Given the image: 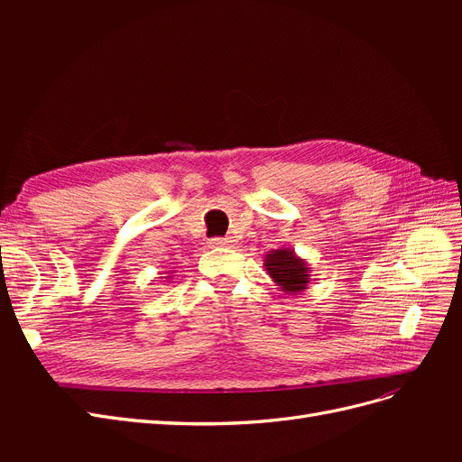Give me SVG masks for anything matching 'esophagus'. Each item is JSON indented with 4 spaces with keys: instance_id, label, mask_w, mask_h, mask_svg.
<instances>
[{
    "instance_id": "34e87169",
    "label": "esophagus",
    "mask_w": 462,
    "mask_h": 462,
    "mask_svg": "<svg viewBox=\"0 0 462 462\" xmlns=\"http://www.w3.org/2000/svg\"><path fill=\"white\" fill-rule=\"evenodd\" d=\"M231 243H233L231 239H221V236H214V239L208 241V245L214 246V248H217V246H227V245H231Z\"/></svg>"
}]
</instances>
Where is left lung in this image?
<instances>
[{"label": "left lung", "instance_id": "obj_1", "mask_svg": "<svg viewBox=\"0 0 462 462\" xmlns=\"http://www.w3.org/2000/svg\"><path fill=\"white\" fill-rule=\"evenodd\" d=\"M263 268L272 282L287 295H300L310 283L312 268L309 262L287 246L270 250L263 258Z\"/></svg>", "mask_w": 462, "mask_h": 462}]
</instances>
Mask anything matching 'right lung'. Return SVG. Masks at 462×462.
Segmentation results:
<instances>
[{"label":"right lung","mask_w":462,"mask_h":462,"mask_svg":"<svg viewBox=\"0 0 462 462\" xmlns=\"http://www.w3.org/2000/svg\"><path fill=\"white\" fill-rule=\"evenodd\" d=\"M170 277H171V275H170Z\"/></svg>","instance_id":"obj_1"}]
</instances>
